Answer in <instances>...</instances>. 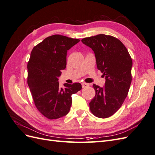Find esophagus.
I'll return each mask as SVG.
<instances>
[{"instance_id": "esophagus-1", "label": "esophagus", "mask_w": 155, "mask_h": 155, "mask_svg": "<svg viewBox=\"0 0 155 155\" xmlns=\"http://www.w3.org/2000/svg\"><path fill=\"white\" fill-rule=\"evenodd\" d=\"M88 86V84L86 83H82V87L83 88H85L87 87Z\"/></svg>"}]
</instances>
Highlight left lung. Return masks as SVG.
<instances>
[{
  "mask_svg": "<svg viewBox=\"0 0 155 155\" xmlns=\"http://www.w3.org/2000/svg\"><path fill=\"white\" fill-rule=\"evenodd\" d=\"M81 41L94 51L97 69L106 80L103 87L93 84L96 95L89 104L91 111L98 118H109L120 109L128 94L132 59L124 45L113 36L99 34Z\"/></svg>",
  "mask_w": 155,
  "mask_h": 155,
  "instance_id": "8db88e82",
  "label": "left lung"
}]
</instances>
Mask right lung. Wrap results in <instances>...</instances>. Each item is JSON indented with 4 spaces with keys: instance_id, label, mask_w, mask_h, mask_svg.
I'll return each instance as SVG.
<instances>
[{
    "instance_id": "obj_1",
    "label": "right lung",
    "mask_w": 155,
    "mask_h": 155,
    "mask_svg": "<svg viewBox=\"0 0 155 155\" xmlns=\"http://www.w3.org/2000/svg\"><path fill=\"white\" fill-rule=\"evenodd\" d=\"M80 41L61 35L46 37L31 50L28 63V85L37 109L46 118L58 119L67 115L72 95L82 88L79 83L64 84L58 77L67 65V50Z\"/></svg>"
}]
</instances>
